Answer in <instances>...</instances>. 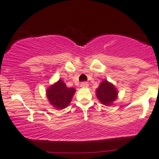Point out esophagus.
<instances>
[{"label": "esophagus", "instance_id": "obj_1", "mask_svg": "<svg viewBox=\"0 0 159 159\" xmlns=\"http://www.w3.org/2000/svg\"><path fill=\"white\" fill-rule=\"evenodd\" d=\"M81 87H83V88H87V87L89 86V83H86V82H83V83H81Z\"/></svg>", "mask_w": 159, "mask_h": 159}]
</instances>
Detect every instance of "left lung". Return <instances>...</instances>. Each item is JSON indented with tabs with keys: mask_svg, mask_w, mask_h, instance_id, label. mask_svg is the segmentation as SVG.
<instances>
[{
	"mask_svg": "<svg viewBox=\"0 0 159 159\" xmlns=\"http://www.w3.org/2000/svg\"><path fill=\"white\" fill-rule=\"evenodd\" d=\"M96 95L103 104L110 106L117 98L118 92L112 83L107 80H103L96 89Z\"/></svg>",
	"mask_w": 159,
	"mask_h": 159,
	"instance_id": "8db88e82",
	"label": "left lung"
}]
</instances>
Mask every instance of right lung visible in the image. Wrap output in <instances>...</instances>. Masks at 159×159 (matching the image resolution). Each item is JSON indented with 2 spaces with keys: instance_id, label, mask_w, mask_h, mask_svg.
<instances>
[{
  "instance_id": "add662e5",
  "label": "right lung",
  "mask_w": 159,
  "mask_h": 159,
  "mask_svg": "<svg viewBox=\"0 0 159 159\" xmlns=\"http://www.w3.org/2000/svg\"><path fill=\"white\" fill-rule=\"evenodd\" d=\"M76 92L74 88H68L61 80L52 85L46 90V95L49 103L58 110L67 107Z\"/></svg>"
}]
</instances>
